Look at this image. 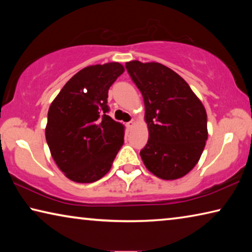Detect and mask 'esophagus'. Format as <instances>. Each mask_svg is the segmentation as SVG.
Wrapping results in <instances>:
<instances>
[{"label": "esophagus", "instance_id": "obj_1", "mask_svg": "<svg viewBox=\"0 0 252 252\" xmlns=\"http://www.w3.org/2000/svg\"><path fill=\"white\" fill-rule=\"evenodd\" d=\"M133 125H134V120H131V121H129L126 123V126L129 127V129H131L132 126H133Z\"/></svg>", "mask_w": 252, "mask_h": 252}]
</instances>
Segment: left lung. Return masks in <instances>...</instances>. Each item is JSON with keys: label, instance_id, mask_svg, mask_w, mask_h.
I'll return each mask as SVG.
<instances>
[{"label": "left lung", "instance_id": "1", "mask_svg": "<svg viewBox=\"0 0 252 252\" xmlns=\"http://www.w3.org/2000/svg\"><path fill=\"white\" fill-rule=\"evenodd\" d=\"M126 69L143 96L149 140L140 156L149 171L174 180L198 163L208 139L207 112L176 72L160 63L131 61Z\"/></svg>", "mask_w": 252, "mask_h": 252}]
</instances>
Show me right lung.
<instances>
[{
  "instance_id": "obj_1",
  "label": "right lung",
  "mask_w": 252,
  "mask_h": 252,
  "mask_svg": "<svg viewBox=\"0 0 252 252\" xmlns=\"http://www.w3.org/2000/svg\"><path fill=\"white\" fill-rule=\"evenodd\" d=\"M123 72L117 62L84 67L51 103L46 142L55 163L72 181L99 180L123 146V126L108 116L109 89Z\"/></svg>"
}]
</instances>
